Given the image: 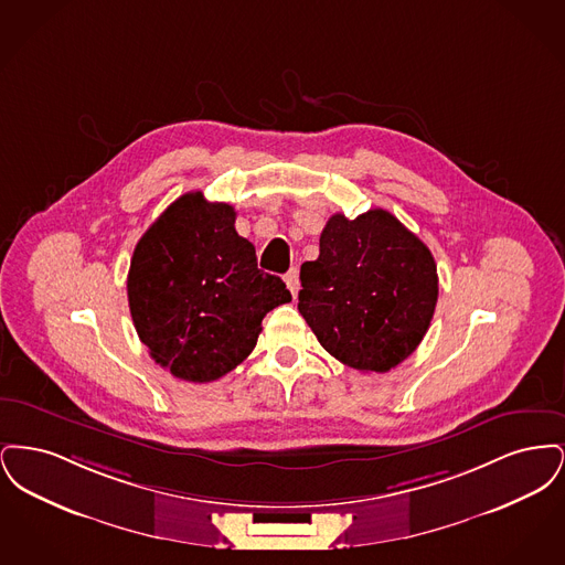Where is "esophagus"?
<instances>
[{
  "mask_svg": "<svg viewBox=\"0 0 565 565\" xmlns=\"http://www.w3.org/2000/svg\"><path fill=\"white\" fill-rule=\"evenodd\" d=\"M286 286H288V290L292 292V296L298 295V290H300V281H298V269L296 267H292V269L288 270L286 273Z\"/></svg>",
  "mask_w": 565,
  "mask_h": 565,
  "instance_id": "esophagus-1",
  "label": "esophagus"
}]
</instances>
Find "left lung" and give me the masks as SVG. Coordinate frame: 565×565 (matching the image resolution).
Wrapping results in <instances>:
<instances>
[{
	"instance_id": "left-lung-1",
	"label": "left lung",
	"mask_w": 565,
	"mask_h": 565,
	"mask_svg": "<svg viewBox=\"0 0 565 565\" xmlns=\"http://www.w3.org/2000/svg\"><path fill=\"white\" fill-rule=\"evenodd\" d=\"M300 286L298 311L323 350L360 373H387L417 350L438 298L428 245L385 210L332 215Z\"/></svg>"
}]
</instances>
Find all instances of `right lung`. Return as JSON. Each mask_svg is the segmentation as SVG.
<instances>
[{"label": "right lung", "mask_w": 565, "mask_h": 565, "mask_svg": "<svg viewBox=\"0 0 565 565\" xmlns=\"http://www.w3.org/2000/svg\"><path fill=\"white\" fill-rule=\"evenodd\" d=\"M235 207L203 192L173 201L135 245L127 277L135 330L169 373L210 383L256 348L263 318L290 302L235 231Z\"/></svg>", "instance_id": "add662e5"}]
</instances>
